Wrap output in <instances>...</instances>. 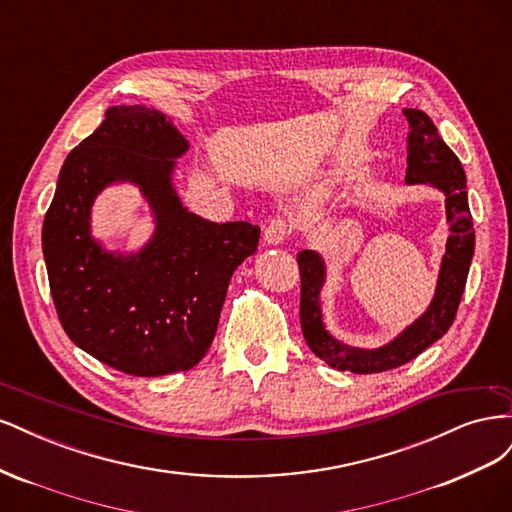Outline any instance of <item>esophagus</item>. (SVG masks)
I'll return each instance as SVG.
<instances>
[{
  "label": "esophagus",
  "instance_id": "1",
  "mask_svg": "<svg viewBox=\"0 0 512 512\" xmlns=\"http://www.w3.org/2000/svg\"><path fill=\"white\" fill-rule=\"evenodd\" d=\"M290 224L284 218H275L267 224L265 232H262V239H265L267 245H282L288 237Z\"/></svg>",
  "mask_w": 512,
  "mask_h": 512
}]
</instances>
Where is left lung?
I'll return each instance as SVG.
<instances>
[{"instance_id":"left-lung-1","label":"left lung","mask_w":512,"mask_h":512,"mask_svg":"<svg viewBox=\"0 0 512 512\" xmlns=\"http://www.w3.org/2000/svg\"><path fill=\"white\" fill-rule=\"evenodd\" d=\"M410 126V153L406 185H425L444 196L448 237L440 260L436 290L425 312L406 324L389 342L376 348L350 346L337 339L324 324L320 294L327 284L329 267L318 250L297 254L301 269V329L318 359L352 374H378L412 361L451 329L466 288L474 256V224L468 207L466 173L455 153L442 141L433 121L416 108H404Z\"/></svg>"}]
</instances>
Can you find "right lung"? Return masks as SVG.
Masks as SVG:
<instances>
[{
  "mask_svg": "<svg viewBox=\"0 0 512 512\" xmlns=\"http://www.w3.org/2000/svg\"><path fill=\"white\" fill-rule=\"evenodd\" d=\"M190 151L175 119L143 104L111 106L68 153L42 226V252L61 327L100 363L130 376L192 369L207 354L230 277L258 247L250 222H209L183 205L175 173ZM134 184L152 235L111 251L93 235L95 198Z\"/></svg>",
  "mask_w": 512,
  "mask_h": 512,
  "instance_id": "add662e5",
  "label": "right lung"
}]
</instances>
